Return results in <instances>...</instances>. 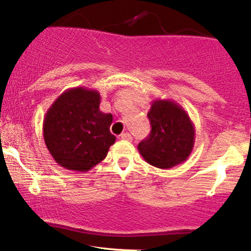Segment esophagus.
<instances>
[{
    "instance_id": "34e87169",
    "label": "esophagus",
    "mask_w": 251,
    "mask_h": 251,
    "mask_svg": "<svg viewBox=\"0 0 251 251\" xmlns=\"http://www.w3.org/2000/svg\"><path fill=\"white\" fill-rule=\"evenodd\" d=\"M121 139L125 141H131V135L129 133H123L121 134Z\"/></svg>"
}]
</instances>
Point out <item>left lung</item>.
Returning <instances> with one entry per match:
<instances>
[{"instance_id": "obj_1", "label": "left lung", "mask_w": 251, "mask_h": 251, "mask_svg": "<svg viewBox=\"0 0 251 251\" xmlns=\"http://www.w3.org/2000/svg\"><path fill=\"white\" fill-rule=\"evenodd\" d=\"M148 118L151 134L137 146L143 159L161 170L186 161L193 151L196 129L184 108L172 100H155Z\"/></svg>"}]
</instances>
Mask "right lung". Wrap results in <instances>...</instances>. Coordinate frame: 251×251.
I'll return each mask as SVG.
<instances>
[{
  "mask_svg": "<svg viewBox=\"0 0 251 251\" xmlns=\"http://www.w3.org/2000/svg\"><path fill=\"white\" fill-rule=\"evenodd\" d=\"M97 90H66L50 106L42 134L50 155L61 167L88 172L105 159L116 141L110 133L112 115L100 110Z\"/></svg>",
  "mask_w": 251,
  "mask_h": 251,
  "instance_id": "obj_1",
  "label": "right lung"
}]
</instances>
